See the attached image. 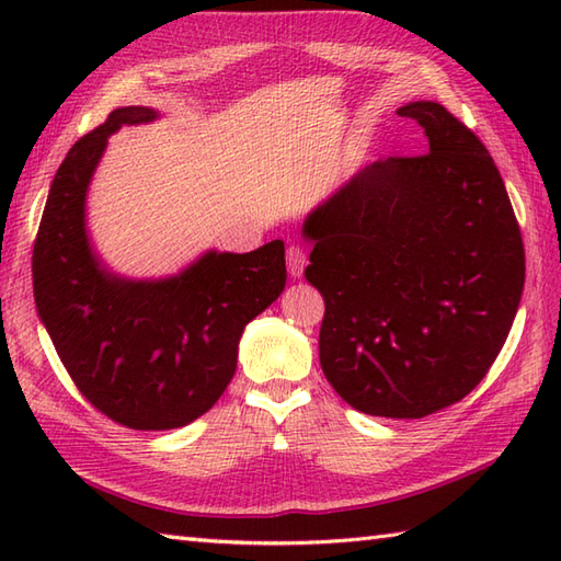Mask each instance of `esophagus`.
<instances>
[{"label":"esophagus","mask_w":561,"mask_h":561,"mask_svg":"<svg viewBox=\"0 0 561 561\" xmlns=\"http://www.w3.org/2000/svg\"><path fill=\"white\" fill-rule=\"evenodd\" d=\"M306 250L301 245H289L287 248V270L294 279H299L306 270Z\"/></svg>","instance_id":"obj_1"}]
</instances>
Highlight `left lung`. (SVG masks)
Listing matches in <instances>:
<instances>
[{
  "label": "left lung",
  "mask_w": 561,
  "mask_h": 561,
  "mask_svg": "<svg viewBox=\"0 0 561 561\" xmlns=\"http://www.w3.org/2000/svg\"><path fill=\"white\" fill-rule=\"evenodd\" d=\"M428 153L354 173L304 221L323 294L320 366L354 410L420 420L462 400L514 325L526 253L478 135L434 101L398 108Z\"/></svg>",
  "instance_id": "left-lung-1"
}]
</instances>
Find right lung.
<instances>
[{
    "label": "right lung",
    "instance_id": "1",
    "mask_svg": "<svg viewBox=\"0 0 561 561\" xmlns=\"http://www.w3.org/2000/svg\"><path fill=\"white\" fill-rule=\"evenodd\" d=\"M127 105L69 149L33 245L35 308L81 396L139 432L178 428L211 410L231 383L245 325L287 284L284 241L250 253L207 250L163 279L105 267L87 231L93 171L123 125L157 121Z\"/></svg>",
    "mask_w": 561,
    "mask_h": 561
}]
</instances>
